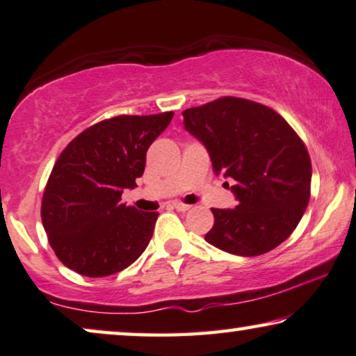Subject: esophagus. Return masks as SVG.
Segmentation results:
<instances>
[{
	"instance_id": "1",
	"label": "esophagus",
	"mask_w": 356,
	"mask_h": 356,
	"mask_svg": "<svg viewBox=\"0 0 356 356\" xmlns=\"http://www.w3.org/2000/svg\"><path fill=\"white\" fill-rule=\"evenodd\" d=\"M172 207H174L177 211H187V210H191V205H186V203H182V202H174Z\"/></svg>"
}]
</instances>
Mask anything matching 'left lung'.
Instances as JSON below:
<instances>
[{
    "label": "left lung",
    "mask_w": 356,
    "mask_h": 356,
    "mask_svg": "<svg viewBox=\"0 0 356 356\" xmlns=\"http://www.w3.org/2000/svg\"><path fill=\"white\" fill-rule=\"evenodd\" d=\"M182 115L186 130L210 153L213 170L236 181L231 191L238 205L211 208L207 243L244 257L280 245L311 197V158L290 123L264 104L233 96Z\"/></svg>",
    "instance_id": "8db88e82"
}]
</instances>
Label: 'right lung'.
<instances>
[{
	"label": "right lung",
	"mask_w": 356,
	"mask_h": 356,
	"mask_svg": "<svg viewBox=\"0 0 356 356\" xmlns=\"http://www.w3.org/2000/svg\"><path fill=\"white\" fill-rule=\"evenodd\" d=\"M174 112L118 115L94 123L61 151L42 197V225L56 257L84 277L127 268L143 254L159 213L120 202L136 187L146 151Z\"/></svg>",
	"instance_id": "add662e5"
}]
</instances>
